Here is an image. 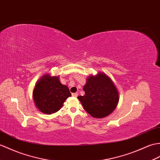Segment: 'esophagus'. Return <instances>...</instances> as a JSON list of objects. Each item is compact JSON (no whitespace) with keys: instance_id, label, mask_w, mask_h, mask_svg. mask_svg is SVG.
Instances as JSON below:
<instances>
[{"instance_id":"34e87169","label":"esophagus","mask_w":160,"mask_h":160,"mask_svg":"<svg viewBox=\"0 0 160 160\" xmlns=\"http://www.w3.org/2000/svg\"><path fill=\"white\" fill-rule=\"evenodd\" d=\"M78 92H74V93H72V96H73V97H78Z\"/></svg>"}]
</instances>
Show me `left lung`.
Listing matches in <instances>:
<instances>
[{
	"instance_id": "obj_1",
	"label": "left lung",
	"mask_w": 160,
	"mask_h": 160,
	"mask_svg": "<svg viewBox=\"0 0 160 160\" xmlns=\"http://www.w3.org/2000/svg\"><path fill=\"white\" fill-rule=\"evenodd\" d=\"M84 96H78L84 109L95 118H103L112 113L118 102V93L112 81L105 73L87 78L83 87Z\"/></svg>"
}]
</instances>
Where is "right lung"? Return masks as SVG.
<instances>
[{"label": "right lung", "instance_id": "right-lung-1", "mask_svg": "<svg viewBox=\"0 0 160 160\" xmlns=\"http://www.w3.org/2000/svg\"><path fill=\"white\" fill-rule=\"evenodd\" d=\"M72 95L68 87L62 84L58 76H43L36 84L33 99L41 112L50 114L61 109L65 99Z\"/></svg>", "mask_w": 160, "mask_h": 160}]
</instances>
